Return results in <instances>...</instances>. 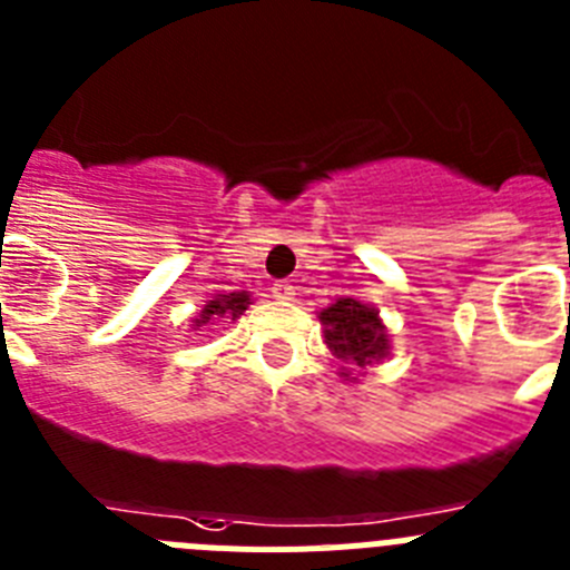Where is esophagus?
<instances>
[{
	"instance_id": "34e87169",
	"label": "esophagus",
	"mask_w": 570,
	"mask_h": 570,
	"mask_svg": "<svg viewBox=\"0 0 570 570\" xmlns=\"http://www.w3.org/2000/svg\"><path fill=\"white\" fill-rule=\"evenodd\" d=\"M271 291H274L276 299H294V296H296V288H294V285H291L288 279L274 282V288H271Z\"/></svg>"
}]
</instances>
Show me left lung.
<instances>
[{
	"mask_svg": "<svg viewBox=\"0 0 570 570\" xmlns=\"http://www.w3.org/2000/svg\"><path fill=\"white\" fill-rule=\"evenodd\" d=\"M320 322L325 325V345L342 362V376L356 380L351 371L365 367L371 362H382L387 356V331L380 320V311L362 305L356 299H336L334 305L320 311Z\"/></svg>",
	"mask_w": 570,
	"mask_h": 570,
	"instance_id": "8db88e82",
	"label": "left lung"
}]
</instances>
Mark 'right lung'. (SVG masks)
<instances>
[{
    "label": "right lung",
    "mask_w": 570,
    "mask_h": 570,
    "mask_svg": "<svg viewBox=\"0 0 570 570\" xmlns=\"http://www.w3.org/2000/svg\"><path fill=\"white\" fill-rule=\"evenodd\" d=\"M250 294L248 291H234V294H216L214 299H208V305L203 308V314L196 316L194 325L203 328V325H214L216 320H239L242 311H248Z\"/></svg>",
    "instance_id": "add662e5"
}]
</instances>
